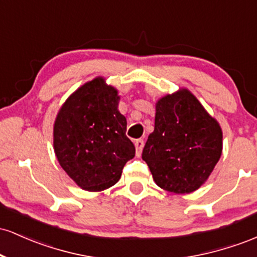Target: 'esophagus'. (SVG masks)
<instances>
[{"label":"esophagus","mask_w":257,"mask_h":257,"mask_svg":"<svg viewBox=\"0 0 257 257\" xmlns=\"http://www.w3.org/2000/svg\"><path fill=\"white\" fill-rule=\"evenodd\" d=\"M134 145H135V150H137V156L141 155V152H143V149H144V140L143 139H138V140L134 141Z\"/></svg>","instance_id":"1"}]
</instances>
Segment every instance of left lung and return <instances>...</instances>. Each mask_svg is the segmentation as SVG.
Returning a JSON list of instances; mask_svg holds the SVG:
<instances>
[{
	"instance_id": "8db88e82",
	"label": "left lung",
	"mask_w": 257,
	"mask_h": 257,
	"mask_svg": "<svg viewBox=\"0 0 257 257\" xmlns=\"http://www.w3.org/2000/svg\"><path fill=\"white\" fill-rule=\"evenodd\" d=\"M222 153V129L186 88L156 102L155 131L143 159L155 182L174 193L198 190L213 173Z\"/></svg>"
}]
</instances>
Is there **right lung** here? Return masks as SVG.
<instances>
[{
	"label": "right lung",
	"mask_w": 257,
	"mask_h": 257,
	"mask_svg": "<svg viewBox=\"0 0 257 257\" xmlns=\"http://www.w3.org/2000/svg\"><path fill=\"white\" fill-rule=\"evenodd\" d=\"M118 102V90L99 76L73 91L57 114L55 156L65 173L85 191L113 186L135 156Z\"/></svg>",
	"instance_id": "obj_1"
}]
</instances>
